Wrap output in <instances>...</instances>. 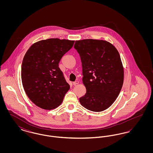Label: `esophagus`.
<instances>
[{"mask_svg": "<svg viewBox=\"0 0 153 153\" xmlns=\"http://www.w3.org/2000/svg\"><path fill=\"white\" fill-rule=\"evenodd\" d=\"M79 83V82L78 81H74V82H73V85H77Z\"/></svg>", "mask_w": 153, "mask_h": 153, "instance_id": "34e87169", "label": "esophagus"}]
</instances>
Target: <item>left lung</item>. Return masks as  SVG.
Instances as JSON below:
<instances>
[{"mask_svg":"<svg viewBox=\"0 0 153 153\" xmlns=\"http://www.w3.org/2000/svg\"><path fill=\"white\" fill-rule=\"evenodd\" d=\"M74 48L80 54L87 91L79 99L80 104L94 112L108 108L123 84V66L119 52L108 42L93 39L76 41Z\"/></svg>","mask_w":153,"mask_h":153,"instance_id":"obj_1","label":"left lung"}]
</instances>
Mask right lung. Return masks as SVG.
Masks as SVG:
<instances>
[{"label":"right lung","instance_id":"add662e5","mask_svg":"<svg viewBox=\"0 0 153 153\" xmlns=\"http://www.w3.org/2000/svg\"><path fill=\"white\" fill-rule=\"evenodd\" d=\"M74 42L49 38L33 44L26 53L21 69L22 85L30 100L39 108H57L69 91L70 86L58 64Z\"/></svg>","mask_w":153,"mask_h":153}]
</instances>
